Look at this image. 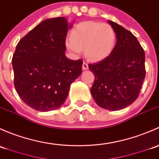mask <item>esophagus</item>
Returning a JSON list of instances; mask_svg holds the SVG:
<instances>
[{
	"mask_svg": "<svg viewBox=\"0 0 159 159\" xmlns=\"http://www.w3.org/2000/svg\"><path fill=\"white\" fill-rule=\"evenodd\" d=\"M88 68H89V66H88V63H83V70H87Z\"/></svg>",
	"mask_w": 159,
	"mask_h": 159,
	"instance_id": "obj_1",
	"label": "esophagus"
}]
</instances>
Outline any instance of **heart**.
I'll use <instances>...</instances> for the list:
<instances>
[{"label": "heart", "mask_w": 159, "mask_h": 159, "mask_svg": "<svg viewBox=\"0 0 159 159\" xmlns=\"http://www.w3.org/2000/svg\"><path fill=\"white\" fill-rule=\"evenodd\" d=\"M116 35L107 24L84 21L75 26L66 40V48L73 54H80L85 49V54L91 61L104 60L113 50Z\"/></svg>", "instance_id": "1"}]
</instances>
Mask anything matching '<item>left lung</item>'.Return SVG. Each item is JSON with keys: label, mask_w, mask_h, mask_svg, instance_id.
<instances>
[{"label": "left lung", "mask_w": 159, "mask_h": 159, "mask_svg": "<svg viewBox=\"0 0 159 159\" xmlns=\"http://www.w3.org/2000/svg\"><path fill=\"white\" fill-rule=\"evenodd\" d=\"M117 41L109 57L89 64L95 80L90 92L99 107L120 110L131 105L139 95L145 76V52L136 37L119 24L108 20Z\"/></svg>", "instance_id": "8db88e82"}]
</instances>
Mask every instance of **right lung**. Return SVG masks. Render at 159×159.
Returning a JSON list of instances; mask_svg holds the SVG:
<instances>
[{"instance_id": "right-lung-1", "label": "right lung", "mask_w": 159, "mask_h": 159, "mask_svg": "<svg viewBox=\"0 0 159 159\" xmlns=\"http://www.w3.org/2000/svg\"><path fill=\"white\" fill-rule=\"evenodd\" d=\"M72 26L64 17L44 20L16 47L12 58L14 86L20 99L35 110L60 108L70 85L81 75L83 61L65 56L66 33Z\"/></svg>"}]
</instances>
